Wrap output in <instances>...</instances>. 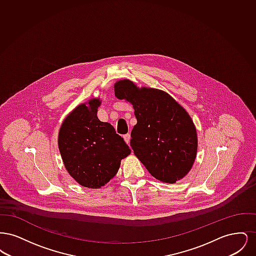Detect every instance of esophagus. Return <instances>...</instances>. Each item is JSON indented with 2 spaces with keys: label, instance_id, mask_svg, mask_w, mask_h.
<instances>
[{
  "label": "esophagus",
  "instance_id": "esophagus-1",
  "mask_svg": "<svg viewBox=\"0 0 256 256\" xmlns=\"http://www.w3.org/2000/svg\"><path fill=\"white\" fill-rule=\"evenodd\" d=\"M124 140L126 141V144H130V134H124Z\"/></svg>",
  "mask_w": 256,
  "mask_h": 256
}]
</instances>
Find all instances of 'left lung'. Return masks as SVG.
<instances>
[{
	"label": "left lung",
	"mask_w": 256,
	"mask_h": 256,
	"mask_svg": "<svg viewBox=\"0 0 256 256\" xmlns=\"http://www.w3.org/2000/svg\"><path fill=\"white\" fill-rule=\"evenodd\" d=\"M115 96L132 104L137 124L130 146L148 172L162 182L176 183L190 172L198 152L195 124L167 92L138 87L126 78L114 84Z\"/></svg>",
	"instance_id": "8db88e82"
}]
</instances>
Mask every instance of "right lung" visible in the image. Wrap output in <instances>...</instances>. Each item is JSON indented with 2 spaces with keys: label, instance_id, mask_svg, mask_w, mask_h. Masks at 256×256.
Segmentation results:
<instances>
[{
  "label": "right lung",
  "instance_id": "add662e5",
  "mask_svg": "<svg viewBox=\"0 0 256 256\" xmlns=\"http://www.w3.org/2000/svg\"><path fill=\"white\" fill-rule=\"evenodd\" d=\"M100 104V98H93L74 108L61 124L58 141L69 174L91 189H98L113 178L121 160L132 152L110 122L98 120Z\"/></svg>",
  "mask_w": 256,
  "mask_h": 256
}]
</instances>
